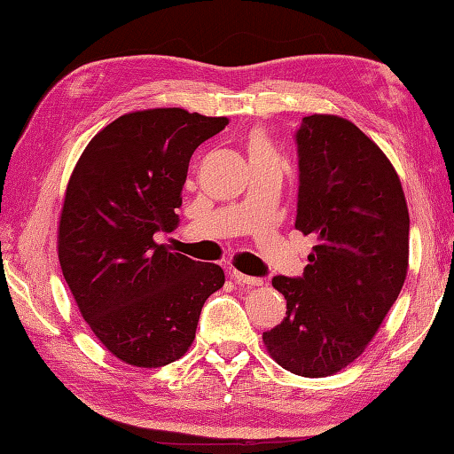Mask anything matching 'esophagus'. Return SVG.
I'll use <instances>...</instances> for the list:
<instances>
[{"label": "esophagus", "instance_id": "esophagus-1", "mask_svg": "<svg viewBox=\"0 0 454 454\" xmlns=\"http://www.w3.org/2000/svg\"><path fill=\"white\" fill-rule=\"evenodd\" d=\"M230 275H232V278H234V281H236L238 285H246V286H259V285L263 283L262 278H257V277H249V275H244V273L236 271V269H234V271L230 273Z\"/></svg>", "mask_w": 454, "mask_h": 454}]
</instances>
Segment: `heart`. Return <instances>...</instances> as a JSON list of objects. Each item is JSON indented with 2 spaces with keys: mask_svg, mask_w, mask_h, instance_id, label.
<instances>
[{
  "mask_svg": "<svg viewBox=\"0 0 454 454\" xmlns=\"http://www.w3.org/2000/svg\"><path fill=\"white\" fill-rule=\"evenodd\" d=\"M247 153H249V161L262 160V158H277V150L273 146V142L263 130H255L252 137H249Z\"/></svg>",
  "mask_w": 454,
  "mask_h": 454,
  "instance_id": "obj_1",
  "label": "heart"
}]
</instances>
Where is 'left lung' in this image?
<instances>
[{
    "label": "left lung",
    "instance_id": "obj_1",
    "mask_svg": "<svg viewBox=\"0 0 454 454\" xmlns=\"http://www.w3.org/2000/svg\"><path fill=\"white\" fill-rule=\"evenodd\" d=\"M294 228L314 234L302 277H273L286 316L263 333L269 355L298 376L345 369L379 332L408 273L410 215L384 152L335 114H310L296 130Z\"/></svg>",
    "mask_w": 454,
    "mask_h": 454
}]
</instances>
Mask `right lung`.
Here are the masks:
<instances>
[{
    "label": "right lung",
    "instance_id": "1",
    "mask_svg": "<svg viewBox=\"0 0 454 454\" xmlns=\"http://www.w3.org/2000/svg\"><path fill=\"white\" fill-rule=\"evenodd\" d=\"M226 124L177 107L122 114L95 134L67 181L58 259L83 320L122 363L181 359L202 304L224 285L218 265L171 252L156 234L177 228L192 152Z\"/></svg>",
    "mask_w": 454,
    "mask_h": 454
}]
</instances>
